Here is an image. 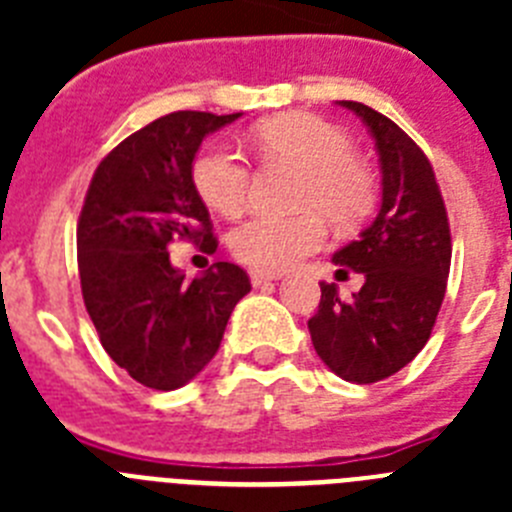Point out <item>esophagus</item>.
<instances>
[{
    "mask_svg": "<svg viewBox=\"0 0 512 512\" xmlns=\"http://www.w3.org/2000/svg\"><path fill=\"white\" fill-rule=\"evenodd\" d=\"M279 274H269V271H251V284L253 287H261L266 282H277Z\"/></svg>",
    "mask_w": 512,
    "mask_h": 512,
    "instance_id": "34e87169",
    "label": "esophagus"
}]
</instances>
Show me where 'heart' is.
I'll use <instances>...</instances> for the list:
<instances>
[{
	"label": "heart",
	"mask_w": 512,
	"mask_h": 512,
	"mask_svg": "<svg viewBox=\"0 0 512 512\" xmlns=\"http://www.w3.org/2000/svg\"><path fill=\"white\" fill-rule=\"evenodd\" d=\"M253 146L266 164L300 169L295 207L289 217L256 215L230 233V251L256 271H284L325 243V220L336 228H356L377 205L374 171L354 156V143L310 112L271 117L253 130ZM192 182L207 207L225 217L243 212L251 197V169L228 146H207L194 158Z\"/></svg>",
	"instance_id": "b5f03b06"
}]
</instances>
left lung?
I'll list each match as a JSON object with an SVG mask.
<instances>
[{
  "instance_id": "obj_1",
  "label": "left lung",
  "mask_w": 512,
  "mask_h": 512,
  "mask_svg": "<svg viewBox=\"0 0 512 512\" xmlns=\"http://www.w3.org/2000/svg\"><path fill=\"white\" fill-rule=\"evenodd\" d=\"M374 138L382 166V207L356 241L333 253L341 269L364 274L351 300L320 284L318 312L307 320L312 346L330 372L372 384L410 364L436 325L451 266V230L436 174L423 151L390 117L343 99Z\"/></svg>"
}]
</instances>
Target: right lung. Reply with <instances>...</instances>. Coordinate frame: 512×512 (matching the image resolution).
<instances>
[{"mask_svg": "<svg viewBox=\"0 0 512 512\" xmlns=\"http://www.w3.org/2000/svg\"><path fill=\"white\" fill-rule=\"evenodd\" d=\"M238 117L194 110L158 117L102 158L81 207L84 305L110 359L151 390L197 377L217 354L233 307L251 292L241 266L215 261L189 282L169 259L176 238L215 253L192 161L205 135Z\"/></svg>", "mask_w": 512, "mask_h": 512, "instance_id": "add662e5", "label": "right lung"}]
</instances>
